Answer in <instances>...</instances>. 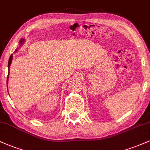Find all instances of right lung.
<instances>
[{"instance_id": "1", "label": "right lung", "mask_w": 150, "mask_h": 150, "mask_svg": "<svg viewBox=\"0 0 150 150\" xmlns=\"http://www.w3.org/2000/svg\"><path fill=\"white\" fill-rule=\"evenodd\" d=\"M20 42L21 43H23V39H21ZM12 60V54H11V56H10V59H9V61H8V70H10V64H11ZM9 73H10V71H9ZM9 73H8V77H7V85H8V78H9ZM7 87H8V86H7Z\"/></svg>"}]
</instances>
